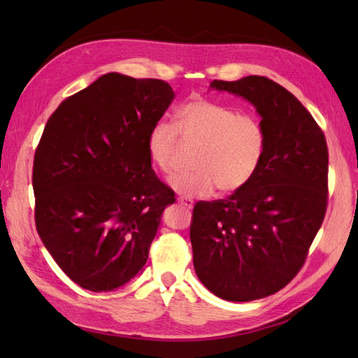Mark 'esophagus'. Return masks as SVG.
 Masks as SVG:
<instances>
[{
    "label": "esophagus",
    "mask_w": 358,
    "mask_h": 358,
    "mask_svg": "<svg viewBox=\"0 0 358 358\" xmlns=\"http://www.w3.org/2000/svg\"><path fill=\"white\" fill-rule=\"evenodd\" d=\"M178 203L181 204V206L189 208V209H191V208L194 206V201H192L191 199H187V196H180V199H178Z\"/></svg>",
    "instance_id": "1"
}]
</instances>
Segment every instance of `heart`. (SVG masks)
<instances>
[{
    "mask_svg": "<svg viewBox=\"0 0 358 358\" xmlns=\"http://www.w3.org/2000/svg\"><path fill=\"white\" fill-rule=\"evenodd\" d=\"M175 129L157 121L148 132L146 148L152 164L171 172L180 146L196 144L191 157L194 169L175 173L169 185L175 192L206 196L217 187L229 194L249 183L260 167L266 150V132L257 117L231 106L196 96L175 112Z\"/></svg>",
    "mask_w": 358,
    "mask_h": 358,
    "instance_id": "1",
    "label": "heart"
}]
</instances>
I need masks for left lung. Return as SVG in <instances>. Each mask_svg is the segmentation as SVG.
<instances>
[{
  "label": "left lung",
  "mask_w": 358,
  "mask_h": 358,
  "mask_svg": "<svg viewBox=\"0 0 358 358\" xmlns=\"http://www.w3.org/2000/svg\"><path fill=\"white\" fill-rule=\"evenodd\" d=\"M210 87L255 106L266 150L248 185L194 206V268L220 299L250 301L283 289L305 264L328 206V146L308 109L278 83L250 75Z\"/></svg>",
  "instance_id": "left-lung-1"
}]
</instances>
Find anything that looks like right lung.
Returning a JSON list of instances; mask_svg holds the SVG:
<instances>
[{"mask_svg":"<svg viewBox=\"0 0 358 358\" xmlns=\"http://www.w3.org/2000/svg\"><path fill=\"white\" fill-rule=\"evenodd\" d=\"M173 96L163 80L110 72L48 120L34 158L35 226L83 289L113 291L148 262L175 194L152 169L146 138Z\"/></svg>","mask_w":358,"mask_h":358,"instance_id":"right-lung-1","label":"right lung"}]
</instances>
